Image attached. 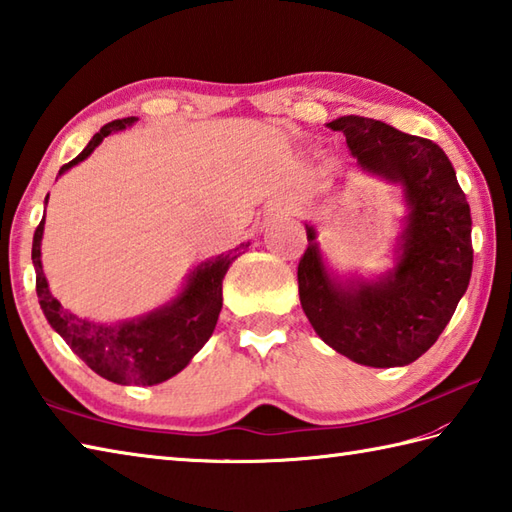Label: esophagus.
I'll list each match as a JSON object with an SVG mask.
<instances>
[{"mask_svg":"<svg viewBox=\"0 0 512 512\" xmlns=\"http://www.w3.org/2000/svg\"><path fill=\"white\" fill-rule=\"evenodd\" d=\"M292 209H295V204L288 202V200H281V202H277L270 211H273L275 217H284V215H290Z\"/></svg>","mask_w":512,"mask_h":512,"instance_id":"obj_1","label":"esophagus"}]
</instances>
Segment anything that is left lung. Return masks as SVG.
I'll use <instances>...</instances> for the list:
<instances>
[{
	"label": "left lung",
	"instance_id": "left-lung-1",
	"mask_svg": "<svg viewBox=\"0 0 512 512\" xmlns=\"http://www.w3.org/2000/svg\"><path fill=\"white\" fill-rule=\"evenodd\" d=\"M343 132L365 171L400 182L409 204L400 259L385 279L334 284L314 231L299 259V299L314 332L367 367L420 358L447 328L473 270L471 209L447 154L429 138L398 132L365 116L328 123Z\"/></svg>",
	"mask_w": 512,
	"mask_h": 512
}]
</instances>
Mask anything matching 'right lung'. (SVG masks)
Returning a JSON list of instances; mask_svg holds the SVG:
<instances>
[{"instance_id":"add662e5","label":"right lung","mask_w":512,"mask_h":512,"mask_svg":"<svg viewBox=\"0 0 512 512\" xmlns=\"http://www.w3.org/2000/svg\"><path fill=\"white\" fill-rule=\"evenodd\" d=\"M134 121V116H127L101 127V132L92 136L88 147L61 167L59 176L88 158L105 136L125 129ZM43 222H46V215L32 237V264L37 273L39 306L48 323L70 345V350L96 374L118 385H158L189 365L215 330L222 310V279L228 266L242 255L244 248H248V244H239L226 255L222 253L215 259H206L193 270L187 288L169 306L138 321L96 325L79 319L52 297L41 266Z\"/></svg>"}]
</instances>
